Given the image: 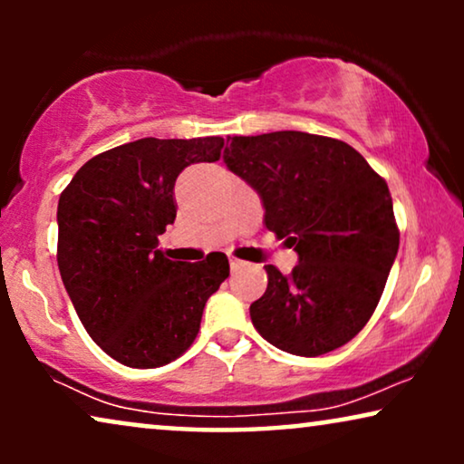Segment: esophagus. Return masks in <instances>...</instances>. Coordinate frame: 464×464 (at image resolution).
<instances>
[{
  "mask_svg": "<svg viewBox=\"0 0 464 464\" xmlns=\"http://www.w3.org/2000/svg\"><path fill=\"white\" fill-rule=\"evenodd\" d=\"M246 262H243V259H237V257H230V268H232V272H240L243 268H246Z\"/></svg>",
  "mask_w": 464,
  "mask_h": 464,
  "instance_id": "1",
  "label": "esophagus"
}]
</instances>
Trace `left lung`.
I'll use <instances>...</instances> for the list:
<instances>
[{
    "label": "left lung",
    "instance_id": "1",
    "mask_svg": "<svg viewBox=\"0 0 464 464\" xmlns=\"http://www.w3.org/2000/svg\"><path fill=\"white\" fill-rule=\"evenodd\" d=\"M226 167L256 189L266 227L294 246L251 304L253 327L285 353L319 357L351 342L376 310L399 249L389 186L332 137L276 130L227 137Z\"/></svg>",
    "mask_w": 464,
    "mask_h": 464
}]
</instances>
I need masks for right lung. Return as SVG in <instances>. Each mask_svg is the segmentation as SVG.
I'll return each instance as SVG.
<instances>
[{"label": "right lung", "mask_w": 464, "mask_h": 464, "mask_svg": "<svg viewBox=\"0 0 464 464\" xmlns=\"http://www.w3.org/2000/svg\"><path fill=\"white\" fill-rule=\"evenodd\" d=\"M221 148V137H145L91 158L63 189V285L88 335L118 363L151 370L181 357L207 300L230 276L226 253L188 264L158 249L177 215V177L219 160Z\"/></svg>", "instance_id": "add662e5"}]
</instances>
